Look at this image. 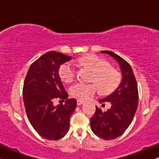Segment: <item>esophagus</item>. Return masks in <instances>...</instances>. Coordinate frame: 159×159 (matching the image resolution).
Segmentation results:
<instances>
[{"mask_svg":"<svg viewBox=\"0 0 159 159\" xmlns=\"http://www.w3.org/2000/svg\"><path fill=\"white\" fill-rule=\"evenodd\" d=\"M84 102V101H82V100H80V99H78V101H77V105H81L82 104H83Z\"/></svg>","mask_w":159,"mask_h":159,"instance_id":"34e87169","label":"esophagus"}]
</instances>
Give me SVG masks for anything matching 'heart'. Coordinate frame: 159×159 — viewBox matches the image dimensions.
<instances>
[{"mask_svg": "<svg viewBox=\"0 0 159 159\" xmlns=\"http://www.w3.org/2000/svg\"><path fill=\"white\" fill-rule=\"evenodd\" d=\"M81 63L93 72L91 81L97 83L100 90L105 93L112 92L120 84L119 72L111 67L110 63L96 54H88L81 58ZM60 77L63 81L69 83L75 76V67L71 62L63 63L59 69ZM98 87L95 83L79 81L71 86L70 93L80 100L88 99L98 93Z\"/></svg>", "mask_w": 159, "mask_h": 159, "instance_id": "b5f03b06", "label": "heart"}]
</instances>
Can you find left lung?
Returning a JSON list of instances; mask_svg holds the SVG:
<instances>
[{
	"label": "left lung",
	"instance_id": "1",
	"mask_svg": "<svg viewBox=\"0 0 159 159\" xmlns=\"http://www.w3.org/2000/svg\"><path fill=\"white\" fill-rule=\"evenodd\" d=\"M119 63L122 80L117 88L107 97L98 100L102 106L111 103L106 111L96 106V113L90 119V128L96 135L105 140L118 138L132 123L138 105V90L134 72L128 63L115 53L102 51Z\"/></svg>",
	"mask_w": 159,
	"mask_h": 159
}]
</instances>
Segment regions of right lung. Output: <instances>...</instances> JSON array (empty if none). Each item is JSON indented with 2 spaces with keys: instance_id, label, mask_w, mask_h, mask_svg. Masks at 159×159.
I'll return each instance as SVG.
<instances>
[{
  "instance_id": "right-lung-1",
  "label": "right lung",
  "mask_w": 159,
  "mask_h": 159,
  "mask_svg": "<svg viewBox=\"0 0 159 159\" xmlns=\"http://www.w3.org/2000/svg\"><path fill=\"white\" fill-rule=\"evenodd\" d=\"M72 57L51 51L30 65L24 82L23 100L27 117L34 129L43 138L56 140L64 137L69 129V118L75 110L77 101L68 99V93L59 76V69ZM57 98L64 105L57 107Z\"/></svg>"
}]
</instances>
